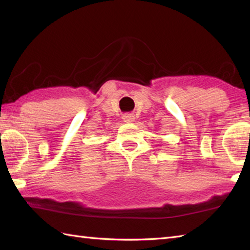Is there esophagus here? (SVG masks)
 Returning <instances> with one entry per match:
<instances>
[{
    "mask_svg": "<svg viewBox=\"0 0 250 250\" xmlns=\"http://www.w3.org/2000/svg\"><path fill=\"white\" fill-rule=\"evenodd\" d=\"M122 119L125 122H133L134 121V116L132 114H125L122 116Z\"/></svg>",
    "mask_w": 250,
    "mask_h": 250,
    "instance_id": "obj_1",
    "label": "esophagus"
}]
</instances>
